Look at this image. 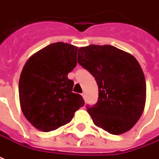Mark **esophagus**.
<instances>
[{
    "instance_id": "obj_1",
    "label": "esophagus",
    "mask_w": 159,
    "mask_h": 159,
    "mask_svg": "<svg viewBox=\"0 0 159 159\" xmlns=\"http://www.w3.org/2000/svg\"><path fill=\"white\" fill-rule=\"evenodd\" d=\"M82 96L83 97V98L86 99V94H85V93H82Z\"/></svg>"
}]
</instances>
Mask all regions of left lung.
Here are the masks:
<instances>
[{
    "label": "left lung",
    "mask_w": 159,
    "mask_h": 159,
    "mask_svg": "<svg viewBox=\"0 0 159 159\" xmlns=\"http://www.w3.org/2000/svg\"><path fill=\"white\" fill-rule=\"evenodd\" d=\"M77 62L95 77L98 100L87 107L93 123L113 135L136 124L146 102V82L133 55L110 45H90L78 50Z\"/></svg>",
    "instance_id": "obj_1"
}]
</instances>
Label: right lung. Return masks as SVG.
Wrapping results in <instances>:
<instances>
[{
  "label": "right lung",
  "instance_id": "obj_1",
  "mask_svg": "<svg viewBox=\"0 0 159 159\" xmlns=\"http://www.w3.org/2000/svg\"><path fill=\"white\" fill-rule=\"evenodd\" d=\"M78 47L64 42L47 46L31 56L19 80L23 114L38 130L50 132L70 123L84 105L72 93L74 82L67 74L77 66Z\"/></svg>",
  "mask_w": 159,
  "mask_h": 159
}]
</instances>
